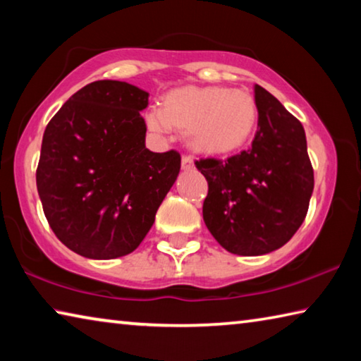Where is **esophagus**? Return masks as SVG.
Here are the masks:
<instances>
[{
	"instance_id": "esophagus-1",
	"label": "esophagus",
	"mask_w": 361,
	"mask_h": 361,
	"mask_svg": "<svg viewBox=\"0 0 361 361\" xmlns=\"http://www.w3.org/2000/svg\"><path fill=\"white\" fill-rule=\"evenodd\" d=\"M194 167V161L189 156H183L181 157V169L183 170H191Z\"/></svg>"
}]
</instances>
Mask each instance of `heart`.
<instances>
[{"mask_svg": "<svg viewBox=\"0 0 361 361\" xmlns=\"http://www.w3.org/2000/svg\"><path fill=\"white\" fill-rule=\"evenodd\" d=\"M258 108L242 89L188 87L167 95L166 106H151L146 126L156 135H169L175 126L188 127V140L204 151L221 152L242 146L255 129Z\"/></svg>", "mask_w": 361, "mask_h": 361, "instance_id": "obj_1", "label": "heart"}]
</instances>
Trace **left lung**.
<instances>
[{
    "mask_svg": "<svg viewBox=\"0 0 361 361\" xmlns=\"http://www.w3.org/2000/svg\"><path fill=\"white\" fill-rule=\"evenodd\" d=\"M258 130L248 149L195 161L209 181L205 226L228 252L258 256L283 247L302 224L314 191V169L301 122L255 85Z\"/></svg>",
    "mask_w": 361,
    "mask_h": 361,
    "instance_id": "left-lung-1",
    "label": "left lung"
}]
</instances>
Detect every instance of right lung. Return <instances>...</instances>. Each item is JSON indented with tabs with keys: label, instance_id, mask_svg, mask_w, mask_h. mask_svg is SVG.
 Wrapping results in <instances>:
<instances>
[{
	"label": "right lung",
	"instance_id": "obj_1",
	"mask_svg": "<svg viewBox=\"0 0 361 361\" xmlns=\"http://www.w3.org/2000/svg\"><path fill=\"white\" fill-rule=\"evenodd\" d=\"M149 94L103 79L84 85L49 121L36 186L57 239L90 259L132 253L180 173V152L145 145Z\"/></svg>",
	"mask_w": 361,
	"mask_h": 361
}]
</instances>
